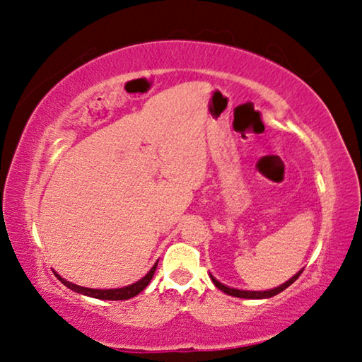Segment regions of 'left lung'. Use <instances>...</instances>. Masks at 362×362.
Returning a JSON list of instances; mask_svg holds the SVG:
<instances>
[{
  "instance_id": "1",
  "label": "left lung",
  "mask_w": 362,
  "mask_h": 362,
  "mask_svg": "<svg viewBox=\"0 0 362 362\" xmlns=\"http://www.w3.org/2000/svg\"><path fill=\"white\" fill-rule=\"evenodd\" d=\"M304 269V268H302ZM302 269H299L298 273L294 274V276H291L288 281H284L283 284L276 286V288L273 289H267V291H247V289H237V288H230V286H226L224 283H221L216 279L211 273H209V278H211V281L214 283V286L218 289L223 291V293L229 294V296H234V298H242V299H268V298H273V296H276L284 291L286 288H289L291 284H293L296 279L299 278V274L302 273Z\"/></svg>"
}]
</instances>
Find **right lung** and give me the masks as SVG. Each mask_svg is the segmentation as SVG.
<instances>
[{"mask_svg":"<svg viewBox=\"0 0 362 362\" xmlns=\"http://www.w3.org/2000/svg\"><path fill=\"white\" fill-rule=\"evenodd\" d=\"M158 262L154 263L153 268H151L149 272L144 274L141 279H138V281L133 283V284L123 286V288H113V289L84 288V286H79V284H74L71 281H68V279H64L58 273H55V276L60 279V281L64 286H66L68 289H71V291H74V293H78V294L88 296V298H94V299H100V300H127V299L134 298V296H138L151 283V279H153L154 273H156V268H158Z\"/></svg>","mask_w":362,"mask_h":362,"instance_id":"add662e5","label":"right lung"}]
</instances>
